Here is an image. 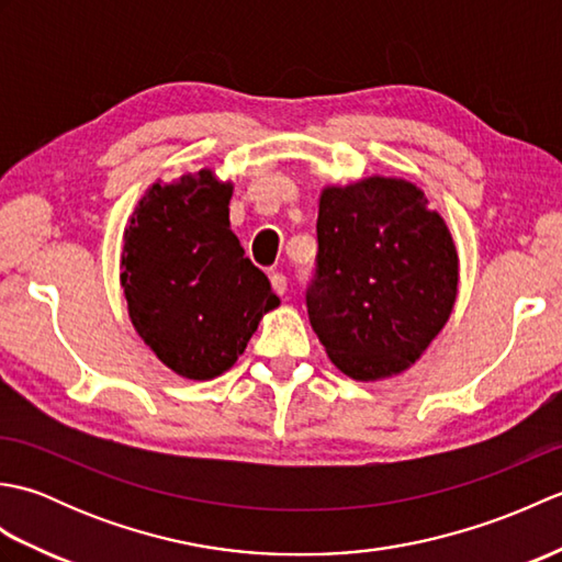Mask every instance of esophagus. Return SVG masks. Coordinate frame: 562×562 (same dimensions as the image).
Masks as SVG:
<instances>
[{
    "instance_id": "1",
    "label": "esophagus",
    "mask_w": 562,
    "mask_h": 562,
    "mask_svg": "<svg viewBox=\"0 0 562 562\" xmlns=\"http://www.w3.org/2000/svg\"><path fill=\"white\" fill-rule=\"evenodd\" d=\"M270 284H272V290L278 292V294L288 292V278H284L282 272H272V274H270Z\"/></svg>"
}]
</instances>
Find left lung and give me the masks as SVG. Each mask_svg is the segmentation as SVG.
<instances>
[{"mask_svg": "<svg viewBox=\"0 0 562 562\" xmlns=\"http://www.w3.org/2000/svg\"><path fill=\"white\" fill-rule=\"evenodd\" d=\"M312 328L342 374L376 381L408 369L457 302L459 256L439 212L403 178L328 186L318 200Z\"/></svg>", "mask_w": 562, "mask_h": 562, "instance_id": "8db88e82", "label": "left lung"}]
</instances>
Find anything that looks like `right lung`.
I'll use <instances>...</instances> for the list:
<instances>
[{
  "label": "right lung",
  "instance_id": "obj_1",
  "mask_svg": "<svg viewBox=\"0 0 562 562\" xmlns=\"http://www.w3.org/2000/svg\"><path fill=\"white\" fill-rule=\"evenodd\" d=\"M232 190L210 169L154 183L123 236L130 321L166 367L195 381L224 374L280 304L229 229Z\"/></svg>",
  "mask_w": 562,
  "mask_h": 562
}]
</instances>
